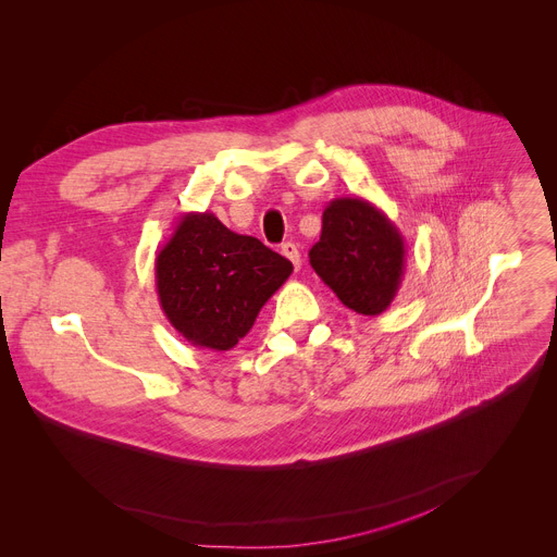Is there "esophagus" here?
Instances as JSON below:
<instances>
[{"label": "esophagus", "mask_w": 557, "mask_h": 557, "mask_svg": "<svg viewBox=\"0 0 557 557\" xmlns=\"http://www.w3.org/2000/svg\"><path fill=\"white\" fill-rule=\"evenodd\" d=\"M282 255L290 259V264H293L295 269H300V267H302V255H300V248L295 246L293 242H286V244H282Z\"/></svg>", "instance_id": "1"}]
</instances>
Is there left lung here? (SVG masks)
<instances>
[{
  "instance_id": "1",
  "label": "left lung",
  "mask_w": 557,
  "mask_h": 557,
  "mask_svg": "<svg viewBox=\"0 0 557 557\" xmlns=\"http://www.w3.org/2000/svg\"><path fill=\"white\" fill-rule=\"evenodd\" d=\"M405 239L392 219L360 197L329 201L320 242L309 250L318 277L362 315H381L405 275Z\"/></svg>"
}]
</instances>
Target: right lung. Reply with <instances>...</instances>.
<instances>
[{
  "label": "right lung",
  "instance_id": "1",
  "mask_svg": "<svg viewBox=\"0 0 557 557\" xmlns=\"http://www.w3.org/2000/svg\"><path fill=\"white\" fill-rule=\"evenodd\" d=\"M157 293L170 324L199 349L228 351L252 329L293 264L228 231L212 212H185L157 250Z\"/></svg>",
  "mask_w": 557,
  "mask_h": 557
}]
</instances>
